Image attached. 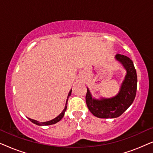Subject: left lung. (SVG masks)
Returning a JSON list of instances; mask_svg holds the SVG:
<instances>
[{
	"label": "left lung",
	"instance_id": "1",
	"mask_svg": "<svg viewBox=\"0 0 153 153\" xmlns=\"http://www.w3.org/2000/svg\"><path fill=\"white\" fill-rule=\"evenodd\" d=\"M115 58L127 71L119 93L111 98L102 97L97 100L92 97L87 88L85 101L88 108L94 116L100 118H114L121 116L133 103L136 97L137 75L132 60L119 53L116 54Z\"/></svg>",
	"mask_w": 153,
	"mask_h": 153
}]
</instances>
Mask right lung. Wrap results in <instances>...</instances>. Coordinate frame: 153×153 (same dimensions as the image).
I'll list each match as a JSON object with an SVG mask.
<instances>
[{
  "instance_id": "1",
  "label": "right lung",
  "mask_w": 153,
  "mask_h": 153,
  "mask_svg": "<svg viewBox=\"0 0 153 153\" xmlns=\"http://www.w3.org/2000/svg\"><path fill=\"white\" fill-rule=\"evenodd\" d=\"M71 93H72V89L70 90V93L68 94V99H67V101H66V104H65V106L63 111H62L61 114H60L59 116H58L56 118H55L53 120H49V121H47V122H39V121H37L35 120H33V119H31V118H28L29 120H30L31 122L34 123L35 125H39V126H44V125H53V124H56V123L59 122V121L61 120V119L63 118L64 115H65V111L67 109V106H68V97H70L71 95Z\"/></svg>"
}]
</instances>
